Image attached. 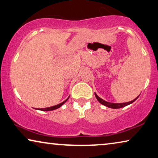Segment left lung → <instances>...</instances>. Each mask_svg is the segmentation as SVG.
I'll list each match as a JSON object with an SVG mask.
<instances>
[{
	"instance_id": "8db88e82",
	"label": "left lung",
	"mask_w": 158,
	"mask_h": 158,
	"mask_svg": "<svg viewBox=\"0 0 158 158\" xmlns=\"http://www.w3.org/2000/svg\"><path fill=\"white\" fill-rule=\"evenodd\" d=\"M94 95H95V98L98 99V102L100 104H103V105L107 106V107H110L111 109H119V108H122V107H124V106H127V105H129V104H132L133 102H135L136 99H138V97H137L136 98H135L133 100L131 101V102H124V103H111V102H106L105 100H104L102 98H99V97L97 94L95 93H94Z\"/></svg>"
}]
</instances>
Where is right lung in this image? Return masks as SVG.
<instances>
[{"instance_id": "right-lung-1", "label": "right lung", "mask_w": 158, "mask_h": 158, "mask_svg": "<svg viewBox=\"0 0 158 158\" xmlns=\"http://www.w3.org/2000/svg\"><path fill=\"white\" fill-rule=\"evenodd\" d=\"M69 98H70V95H69V98H68L66 99H65V101H64L63 102H61V103H60V104H57V105H55V106H50V107H47V108H43V109H36V110H41V111H53V110H56V109H58V108H59V107H60V106H61L63 104H64L65 102H66L68 99H69Z\"/></svg>"}]
</instances>
